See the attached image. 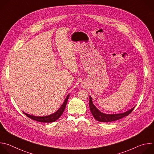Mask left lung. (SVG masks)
Returning a JSON list of instances; mask_svg holds the SVG:
<instances>
[{"label":"left lung","instance_id":"obj_1","mask_svg":"<svg viewBox=\"0 0 154 154\" xmlns=\"http://www.w3.org/2000/svg\"><path fill=\"white\" fill-rule=\"evenodd\" d=\"M90 109L91 110V112L94 117V119H96L97 121L99 122H112L115 121H117L118 119H120L125 116H128L129 114H130L134 110L135 108V106L132 108H131L127 112H125L122 113H119V114H105L103 113L102 112H100L99 109L96 107V106L93 104L92 98L90 96Z\"/></svg>","mask_w":154,"mask_h":154}]
</instances>
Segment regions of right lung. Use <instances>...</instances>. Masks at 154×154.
Here are the masks:
<instances>
[{
    "instance_id": "obj_1",
    "label": "right lung",
    "mask_w": 154,
    "mask_h": 154,
    "mask_svg": "<svg viewBox=\"0 0 154 154\" xmlns=\"http://www.w3.org/2000/svg\"><path fill=\"white\" fill-rule=\"evenodd\" d=\"M69 94H68L66 98L65 99V100H64L63 103L62 104L61 106L58 109V110L55 113H54L52 115L46 116H32V115H29L27 113H26L25 112H23V113L27 117H29V118H30L33 120H35L36 121H38V122H55L63 114V113L64 110V109H65L66 105V104H67V102H68V100L69 99Z\"/></svg>"
}]
</instances>
